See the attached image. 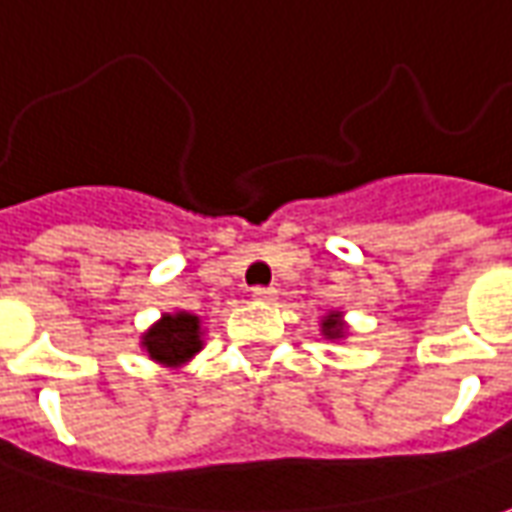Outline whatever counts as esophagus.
<instances>
[{"label":"esophagus","instance_id":"esophagus-1","mask_svg":"<svg viewBox=\"0 0 512 512\" xmlns=\"http://www.w3.org/2000/svg\"><path fill=\"white\" fill-rule=\"evenodd\" d=\"M252 297H255L257 303H272V300H277V289H266V286H257V289H252Z\"/></svg>","mask_w":512,"mask_h":512}]
</instances>
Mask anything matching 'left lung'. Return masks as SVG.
Listing matches in <instances>:
<instances>
[{
	"mask_svg": "<svg viewBox=\"0 0 512 512\" xmlns=\"http://www.w3.org/2000/svg\"><path fill=\"white\" fill-rule=\"evenodd\" d=\"M320 334H323L326 340H331V343L345 340V334H348V323H345L343 311L331 309L328 314H323V320H320Z\"/></svg>",
	"mask_w": 512,
	"mask_h": 512,
	"instance_id": "obj_1",
	"label": "left lung"
}]
</instances>
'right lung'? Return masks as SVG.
Returning a JSON list of instances; mask_svg holds the SVG:
<instances>
[{"label": "right lung", "mask_w": 512, "mask_h": 512, "mask_svg": "<svg viewBox=\"0 0 512 512\" xmlns=\"http://www.w3.org/2000/svg\"><path fill=\"white\" fill-rule=\"evenodd\" d=\"M141 348L152 362L167 368H184L203 348V323L192 311H164L144 334Z\"/></svg>", "instance_id": "right-lung-1"}]
</instances>
